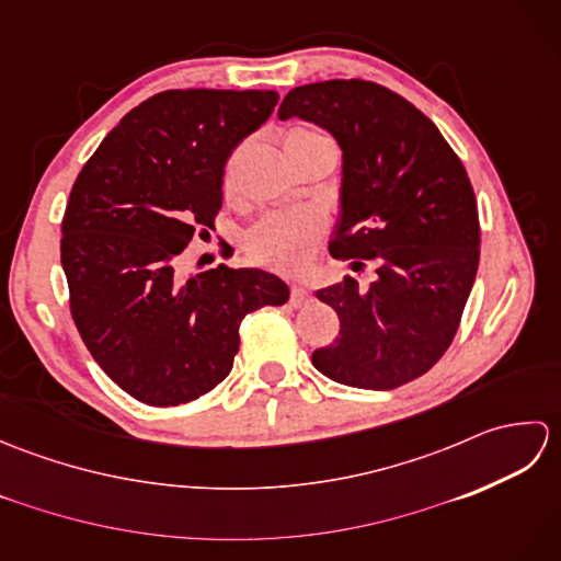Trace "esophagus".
<instances>
[{
  "label": "esophagus",
  "instance_id": "1",
  "mask_svg": "<svg viewBox=\"0 0 561 561\" xmlns=\"http://www.w3.org/2000/svg\"><path fill=\"white\" fill-rule=\"evenodd\" d=\"M313 301V294L308 291L306 287H291V296H289V304L294 306V308H301V306H306V304H311Z\"/></svg>",
  "mask_w": 561,
  "mask_h": 561
}]
</instances>
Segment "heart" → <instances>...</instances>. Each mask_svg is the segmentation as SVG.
Listing matches in <instances>:
<instances>
[{
    "mask_svg": "<svg viewBox=\"0 0 561 561\" xmlns=\"http://www.w3.org/2000/svg\"><path fill=\"white\" fill-rule=\"evenodd\" d=\"M320 137L325 135L316 133V129L294 127L284 137V149L289 153L306 145V141ZM323 236L325 219L318 211H274L262 217L245 233V250L260 265L294 272L306 265Z\"/></svg>",
    "mask_w": 561,
    "mask_h": 561,
    "instance_id": "obj_1",
    "label": "heart"
}]
</instances>
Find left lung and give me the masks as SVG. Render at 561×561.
Wrapping results in <instances>:
<instances>
[{
  "instance_id": "1",
  "label": "left lung",
  "mask_w": 561,
  "mask_h": 561,
  "mask_svg": "<svg viewBox=\"0 0 561 561\" xmlns=\"http://www.w3.org/2000/svg\"><path fill=\"white\" fill-rule=\"evenodd\" d=\"M325 127L342 147V219L330 255L376 279L344 277L318 299L340 337L313 352L337 383L392 390L432 368L456 337L480 265L478 202L458 153L400 93L364 79L291 89L279 117Z\"/></svg>"
}]
</instances>
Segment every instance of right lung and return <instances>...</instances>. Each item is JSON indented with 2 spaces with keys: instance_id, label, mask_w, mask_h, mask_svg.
Listing matches in <instances>:
<instances>
[{
  "instance_id": "right-lung-1",
  "label": "right lung",
  "mask_w": 561,
  "mask_h": 561,
  "mask_svg": "<svg viewBox=\"0 0 561 561\" xmlns=\"http://www.w3.org/2000/svg\"><path fill=\"white\" fill-rule=\"evenodd\" d=\"M277 101V91H161L113 127L71 185L59 241L69 311L93 359L139 402L175 408L217 388L241 320L289 299L262 270L178 274L193 238L214 231L231 151Z\"/></svg>"
}]
</instances>
